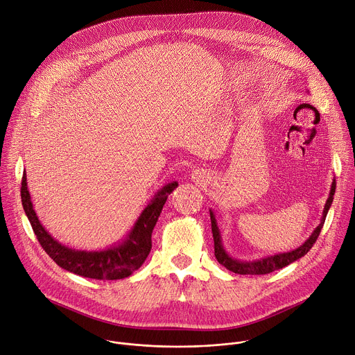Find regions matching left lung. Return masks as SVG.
Returning a JSON list of instances; mask_svg holds the SVG:
<instances>
[{
    "label": "left lung",
    "mask_w": 355,
    "mask_h": 355,
    "mask_svg": "<svg viewBox=\"0 0 355 355\" xmlns=\"http://www.w3.org/2000/svg\"><path fill=\"white\" fill-rule=\"evenodd\" d=\"M334 192H336V181H333V184H331V189H330L329 198H327L326 205H324V210H323V216H322L320 224L315 228V231L312 232L311 237L301 247H298L297 250H294L291 252L279 254V255L269 257V258H265V259H261V261H255V262H241V261L230 258L225 254V251L223 250V245H221V237H220V232H218V227L216 224V218H214L213 213L210 211V221H211V232H213V240H214V255H216V259L225 269H228L230 272L237 273V275H268V273H272L275 270L283 269L284 266L295 262L297 259L304 257L313 247V244L316 243L319 234H320V230H322V227L324 224L327 210H329V207H330V205L333 202Z\"/></svg>",
    "instance_id": "obj_1"
}]
</instances>
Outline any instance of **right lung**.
Masks as SVG:
<instances>
[{
    "label": "right lung",
    "mask_w": 355,
    "mask_h": 355,
    "mask_svg": "<svg viewBox=\"0 0 355 355\" xmlns=\"http://www.w3.org/2000/svg\"><path fill=\"white\" fill-rule=\"evenodd\" d=\"M21 198L24 210L32 224V228L47 255L62 269L75 275L96 280H120L131 276L146 261L152 250V232L168 195L177 188V182L166 185L153 200L145 207L128 239L121 245L107 251L86 252L67 248L57 243L40 224L31 195L26 187V174L24 173Z\"/></svg>",
    "instance_id": "right-lung-1"
}]
</instances>
